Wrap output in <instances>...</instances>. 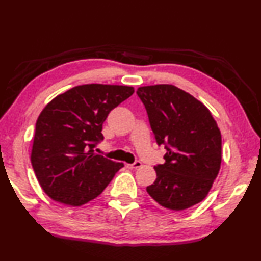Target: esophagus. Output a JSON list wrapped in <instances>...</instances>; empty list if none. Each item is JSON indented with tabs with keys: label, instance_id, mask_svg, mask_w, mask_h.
Segmentation results:
<instances>
[{
	"label": "esophagus",
	"instance_id": "34e87169",
	"mask_svg": "<svg viewBox=\"0 0 261 261\" xmlns=\"http://www.w3.org/2000/svg\"><path fill=\"white\" fill-rule=\"evenodd\" d=\"M141 166H142V163L139 162V161L135 162L134 164H127V165H126L127 168H139Z\"/></svg>",
	"mask_w": 261,
	"mask_h": 261
}]
</instances>
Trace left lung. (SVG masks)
Segmentation results:
<instances>
[{
	"mask_svg": "<svg viewBox=\"0 0 261 261\" xmlns=\"http://www.w3.org/2000/svg\"><path fill=\"white\" fill-rule=\"evenodd\" d=\"M165 163L155 166L157 178L146 188L157 204L184 211L206 198L221 164V134L211 111L174 85L138 87Z\"/></svg>",
	"mask_w": 261,
	"mask_h": 261,
	"instance_id": "obj_1",
	"label": "left lung"
}]
</instances>
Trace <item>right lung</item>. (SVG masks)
Segmentation results:
<instances>
[{
  "mask_svg": "<svg viewBox=\"0 0 261 261\" xmlns=\"http://www.w3.org/2000/svg\"><path fill=\"white\" fill-rule=\"evenodd\" d=\"M134 87L86 84L57 95L36 120L31 163L42 189L53 200L82 206L96 198L123 163L94 151L103 139L110 112Z\"/></svg>",
  "mask_w": 261,
  "mask_h": 261,
  "instance_id": "obj_1",
  "label": "right lung"
}]
</instances>
